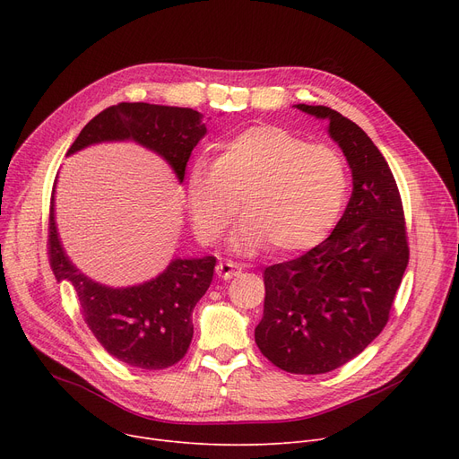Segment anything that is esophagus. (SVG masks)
I'll return each instance as SVG.
<instances>
[{"instance_id": "obj_1", "label": "esophagus", "mask_w": 459, "mask_h": 459, "mask_svg": "<svg viewBox=\"0 0 459 459\" xmlns=\"http://www.w3.org/2000/svg\"><path fill=\"white\" fill-rule=\"evenodd\" d=\"M215 273H217V277H220V279H225V281H229V279H232V277H236V275L242 273V266H239L238 262H232V260H223V262L217 264Z\"/></svg>"}]
</instances>
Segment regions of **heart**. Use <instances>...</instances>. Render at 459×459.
<instances>
[{
    "label": "heart",
    "instance_id": "obj_1",
    "mask_svg": "<svg viewBox=\"0 0 459 459\" xmlns=\"http://www.w3.org/2000/svg\"><path fill=\"white\" fill-rule=\"evenodd\" d=\"M186 189L204 242L220 238L244 203L247 215L230 238L236 251L296 253L318 244L339 220L348 178L331 149L266 125L230 137L217 160H193Z\"/></svg>",
    "mask_w": 459,
    "mask_h": 459
}]
</instances>
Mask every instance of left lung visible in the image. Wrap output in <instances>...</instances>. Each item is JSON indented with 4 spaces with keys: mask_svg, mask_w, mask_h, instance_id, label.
Masks as SVG:
<instances>
[{
    "mask_svg": "<svg viewBox=\"0 0 459 459\" xmlns=\"http://www.w3.org/2000/svg\"><path fill=\"white\" fill-rule=\"evenodd\" d=\"M329 123L351 169L350 203L329 238L305 255L264 270V316L255 342L290 374L346 365L387 325L409 262L403 208L389 163L350 118L298 104Z\"/></svg>",
    "mask_w": 459,
    "mask_h": 459,
    "instance_id": "8db88e82",
    "label": "left lung"
}]
</instances>
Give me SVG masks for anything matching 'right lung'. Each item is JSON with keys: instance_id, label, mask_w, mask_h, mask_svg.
I'll use <instances>...</instances> for the list:
<instances>
[{"instance_id": "1", "label": "right lung", "mask_w": 459, "mask_h": 459, "mask_svg": "<svg viewBox=\"0 0 459 459\" xmlns=\"http://www.w3.org/2000/svg\"><path fill=\"white\" fill-rule=\"evenodd\" d=\"M204 135L206 125L195 109L123 102L89 120L66 156L91 144L134 141L161 156L182 184L191 151ZM56 184L48 232V255L56 279L74 286L85 324L109 355L141 370L173 367L193 339L191 312L212 282L215 256L173 258L160 275L134 286L96 282L72 264L61 244L54 208Z\"/></svg>"}]
</instances>
